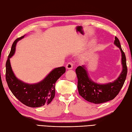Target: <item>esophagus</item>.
<instances>
[{
    "label": "esophagus",
    "mask_w": 132,
    "mask_h": 132,
    "mask_svg": "<svg viewBox=\"0 0 132 132\" xmlns=\"http://www.w3.org/2000/svg\"><path fill=\"white\" fill-rule=\"evenodd\" d=\"M66 68L67 69H69V70L72 69L73 68V64L71 62H69L68 64H66Z\"/></svg>",
    "instance_id": "1"
}]
</instances>
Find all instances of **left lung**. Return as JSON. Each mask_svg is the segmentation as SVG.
<instances>
[{
  "label": "left lung",
  "mask_w": 132,
  "mask_h": 132,
  "mask_svg": "<svg viewBox=\"0 0 132 132\" xmlns=\"http://www.w3.org/2000/svg\"><path fill=\"white\" fill-rule=\"evenodd\" d=\"M114 44L120 48L121 53V64L122 70L118 78L112 82L100 84L90 78L84 65L79 66L76 70L78 78V90L79 95L90 102L101 104L112 100L119 93L123 86L127 75V66L125 53L122 50L120 41L115 37Z\"/></svg>",
  "instance_id": "8db88e82"
}]
</instances>
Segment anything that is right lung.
Returning a JSON list of instances; mask_svg holds the SVG:
<instances>
[{
    "instance_id": "obj_1",
    "label": "right lung",
    "mask_w": 132,
    "mask_h": 132,
    "mask_svg": "<svg viewBox=\"0 0 132 132\" xmlns=\"http://www.w3.org/2000/svg\"><path fill=\"white\" fill-rule=\"evenodd\" d=\"M25 35L17 38L13 43L6 64V79L12 93L22 104L31 108L40 107L52 101L55 94V82L65 73L64 66L53 69L45 78L36 84H30L16 78L10 63V58L14 55L18 41Z\"/></svg>"
}]
</instances>
